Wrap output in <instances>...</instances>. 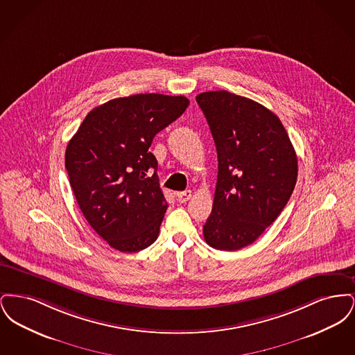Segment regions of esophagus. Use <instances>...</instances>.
Segmentation results:
<instances>
[{"label":"esophagus","mask_w":355,"mask_h":355,"mask_svg":"<svg viewBox=\"0 0 355 355\" xmlns=\"http://www.w3.org/2000/svg\"><path fill=\"white\" fill-rule=\"evenodd\" d=\"M193 196V191L191 190H185V191H180L177 193V200L178 202L185 203L186 201H189Z\"/></svg>","instance_id":"1"}]
</instances>
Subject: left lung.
I'll return each instance as SVG.
<instances>
[{
	"instance_id": "obj_1",
	"label": "left lung",
	"mask_w": 355,
	"mask_h": 355,
	"mask_svg": "<svg viewBox=\"0 0 355 355\" xmlns=\"http://www.w3.org/2000/svg\"><path fill=\"white\" fill-rule=\"evenodd\" d=\"M218 155L209 246L234 252L252 245L281 214L298 175V159L279 119L263 105L226 90L196 97Z\"/></svg>"
}]
</instances>
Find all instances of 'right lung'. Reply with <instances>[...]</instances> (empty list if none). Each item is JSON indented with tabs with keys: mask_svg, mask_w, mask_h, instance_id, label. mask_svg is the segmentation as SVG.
<instances>
[{
	"mask_svg": "<svg viewBox=\"0 0 355 355\" xmlns=\"http://www.w3.org/2000/svg\"><path fill=\"white\" fill-rule=\"evenodd\" d=\"M184 96L135 94L94 107L69 141L65 168L89 225L113 249L135 253L157 239L168 202L153 138L186 110Z\"/></svg>",
	"mask_w": 355,
	"mask_h": 355,
	"instance_id": "1",
	"label": "right lung"
}]
</instances>
